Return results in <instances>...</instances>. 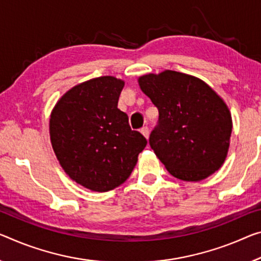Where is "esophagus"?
I'll return each mask as SVG.
<instances>
[{"mask_svg":"<svg viewBox=\"0 0 261 261\" xmlns=\"http://www.w3.org/2000/svg\"><path fill=\"white\" fill-rule=\"evenodd\" d=\"M140 132H141L142 135H143L146 139L149 138V128H148L147 126H146V127H142L141 130H140Z\"/></svg>","mask_w":261,"mask_h":261,"instance_id":"esophagus-1","label":"esophagus"}]
</instances>
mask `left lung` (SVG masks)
<instances>
[{
    "label": "left lung",
    "mask_w": 261,
    "mask_h": 261,
    "mask_svg": "<svg viewBox=\"0 0 261 261\" xmlns=\"http://www.w3.org/2000/svg\"><path fill=\"white\" fill-rule=\"evenodd\" d=\"M139 85L159 110L149 144L166 169L188 182L217 171L226 159L232 132L223 99L203 80L170 70L142 75Z\"/></svg>",
    "instance_id": "8db88e82"
}]
</instances>
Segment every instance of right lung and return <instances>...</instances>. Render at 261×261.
Wrapping results in <instances>:
<instances>
[{"instance_id": "obj_1", "label": "right lung", "mask_w": 261, "mask_h": 261, "mask_svg": "<svg viewBox=\"0 0 261 261\" xmlns=\"http://www.w3.org/2000/svg\"><path fill=\"white\" fill-rule=\"evenodd\" d=\"M125 83L111 75L72 87L50 118L52 148L70 178L105 192L129 177L147 140L118 108Z\"/></svg>"}]
</instances>
